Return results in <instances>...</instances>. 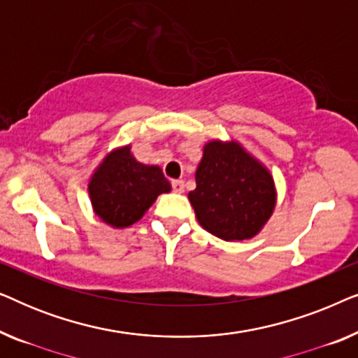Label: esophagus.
<instances>
[{
	"label": "esophagus",
	"instance_id": "34e87169",
	"mask_svg": "<svg viewBox=\"0 0 358 358\" xmlns=\"http://www.w3.org/2000/svg\"><path fill=\"white\" fill-rule=\"evenodd\" d=\"M173 189L176 194H184V190H185L184 180H173Z\"/></svg>",
	"mask_w": 358,
	"mask_h": 358
}]
</instances>
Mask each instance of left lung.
<instances>
[{"label": "left lung", "instance_id": "obj_1", "mask_svg": "<svg viewBox=\"0 0 358 358\" xmlns=\"http://www.w3.org/2000/svg\"><path fill=\"white\" fill-rule=\"evenodd\" d=\"M189 192L200 227L224 241L257 236L277 205L272 173L236 140H210Z\"/></svg>", "mask_w": 358, "mask_h": 358}]
</instances>
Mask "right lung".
I'll return each instance as SVG.
<instances>
[{
    "mask_svg": "<svg viewBox=\"0 0 358 358\" xmlns=\"http://www.w3.org/2000/svg\"><path fill=\"white\" fill-rule=\"evenodd\" d=\"M168 192L171 184L159 166L136 161L131 145L109 151L87 182L92 212L119 229L143 218L158 195Z\"/></svg>",
    "mask_w": 358,
    "mask_h": 358,
    "instance_id": "add662e5",
    "label": "right lung"
}]
</instances>
